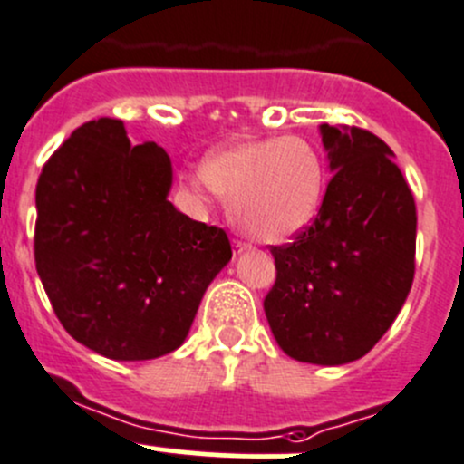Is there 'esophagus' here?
<instances>
[{"instance_id": "obj_1", "label": "esophagus", "mask_w": 464, "mask_h": 464, "mask_svg": "<svg viewBox=\"0 0 464 464\" xmlns=\"http://www.w3.org/2000/svg\"><path fill=\"white\" fill-rule=\"evenodd\" d=\"M247 250H252V243L234 241V252H237V255H241V252H247Z\"/></svg>"}]
</instances>
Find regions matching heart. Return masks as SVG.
Instances as JSON below:
<instances>
[{
    "label": "heart",
    "mask_w": 464,
    "mask_h": 464,
    "mask_svg": "<svg viewBox=\"0 0 464 464\" xmlns=\"http://www.w3.org/2000/svg\"><path fill=\"white\" fill-rule=\"evenodd\" d=\"M205 180L230 200L238 230L277 243L304 230L324 196V162L302 137L241 141L205 162Z\"/></svg>",
    "instance_id": "obj_1"
}]
</instances>
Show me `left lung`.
Instances as JSON below:
<instances>
[{
  "label": "left lung",
  "mask_w": 464,
  "mask_h": 464,
  "mask_svg": "<svg viewBox=\"0 0 464 464\" xmlns=\"http://www.w3.org/2000/svg\"><path fill=\"white\" fill-rule=\"evenodd\" d=\"M334 171L314 223L270 246L264 300L277 345L291 359L343 365L388 332L415 277V198L392 150L365 128L323 123Z\"/></svg>",
  "instance_id": "left-lung-1"
}]
</instances>
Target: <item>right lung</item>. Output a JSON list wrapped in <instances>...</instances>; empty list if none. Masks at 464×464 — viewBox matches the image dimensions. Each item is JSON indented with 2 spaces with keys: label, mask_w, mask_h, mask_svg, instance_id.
I'll return each mask as SVG.
<instances>
[{
  "label": "right lung",
  "mask_w": 464,
  "mask_h": 464,
  "mask_svg": "<svg viewBox=\"0 0 464 464\" xmlns=\"http://www.w3.org/2000/svg\"><path fill=\"white\" fill-rule=\"evenodd\" d=\"M171 180L162 146H132L110 117L78 126L38 178L40 282L67 334L105 359L178 350L232 259L226 230L169 203Z\"/></svg>",
  "instance_id": "obj_1"
}]
</instances>
